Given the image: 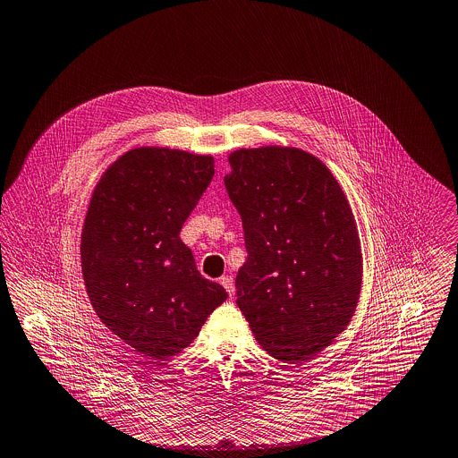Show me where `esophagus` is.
Returning <instances> with one entry per match:
<instances>
[{"instance_id": "obj_1", "label": "esophagus", "mask_w": 458, "mask_h": 458, "mask_svg": "<svg viewBox=\"0 0 458 458\" xmlns=\"http://www.w3.org/2000/svg\"><path fill=\"white\" fill-rule=\"evenodd\" d=\"M221 285L226 289V293H228L230 296H233L235 285H233V278H232V276H223V278H221Z\"/></svg>"}]
</instances>
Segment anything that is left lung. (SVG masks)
I'll return each mask as SVG.
<instances>
[{"instance_id":"1","label":"left lung","mask_w":458,"mask_h":458,"mask_svg":"<svg viewBox=\"0 0 458 458\" xmlns=\"http://www.w3.org/2000/svg\"><path fill=\"white\" fill-rule=\"evenodd\" d=\"M230 165L225 185L248 251L237 307L269 355L301 364L355 314L362 255L353 212L328 167L307 151L239 149Z\"/></svg>"}]
</instances>
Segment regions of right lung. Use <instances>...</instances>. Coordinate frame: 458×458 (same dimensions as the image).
<instances>
[{
	"instance_id": "1",
	"label": "right lung",
	"mask_w": 458,
	"mask_h": 458,
	"mask_svg": "<svg viewBox=\"0 0 458 458\" xmlns=\"http://www.w3.org/2000/svg\"><path fill=\"white\" fill-rule=\"evenodd\" d=\"M212 176V157L137 148L92 192L80 248L87 294L106 328L144 359L180 353L228 298L180 239Z\"/></svg>"
}]
</instances>
